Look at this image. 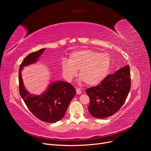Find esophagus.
Returning a JSON list of instances; mask_svg holds the SVG:
<instances>
[{
  "label": "esophagus",
  "mask_w": 151,
  "mask_h": 151,
  "mask_svg": "<svg viewBox=\"0 0 151 151\" xmlns=\"http://www.w3.org/2000/svg\"><path fill=\"white\" fill-rule=\"evenodd\" d=\"M76 93H77V94H81L82 93L81 89H79V88H77V89H76Z\"/></svg>",
  "instance_id": "esophagus-1"
}]
</instances>
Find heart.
I'll use <instances>...</instances> for the list:
<instances>
[{
    "instance_id": "obj_1",
    "label": "heart",
    "mask_w": 151,
    "mask_h": 151,
    "mask_svg": "<svg viewBox=\"0 0 151 151\" xmlns=\"http://www.w3.org/2000/svg\"><path fill=\"white\" fill-rule=\"evenodd\" d=\"M63 76L71 81L79 76L88 85H96L102 81L108 74L110 67V59L106 55L93 50L86 49L70 53L69 60L63 58L61 62Z\"/></svg>"
}]
</instances>
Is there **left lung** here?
Wrapping results in <instances>:
<instances>
[{"label":"left lung","mask_w":151,"mask_h":151,"mask_svg":"<svg viewBox=\"0 0 151 151\" xmlns=\"http://www.w3.org/2000/svg\"><path fill=\"white\" fill-rule=\"evenodd\" d=\"M130 88L129 65L107 76L98 86L86 90L90 99L88 106L90 114L99 119L113 115L125 101Z\"/></svg>","instance_id":"8db88e82"}]
</instances>
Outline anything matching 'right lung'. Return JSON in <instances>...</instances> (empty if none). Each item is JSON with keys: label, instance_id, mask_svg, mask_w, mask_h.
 Wrapping results in <instances>:
<instances>
[{"label": "right lung", "instance_id": "1", "mask_svg": "<svg viewBox=\"0 0 151 151\" xmlns=\"http://www.w3.org/2000/svg\"><path fill=\"white\" fill-rule=\"evenodd\" d=\"M45 48L29 54L20 65L19 69V93L27 107L39 120L47 123H55L64 116L76 89L72 84L58 81L48 86L47 90L40 95H33L26 91L22 82V68L36 63Z\"/></svg>", "mask_w": 151, "mask_h": 151}]
</instances>
